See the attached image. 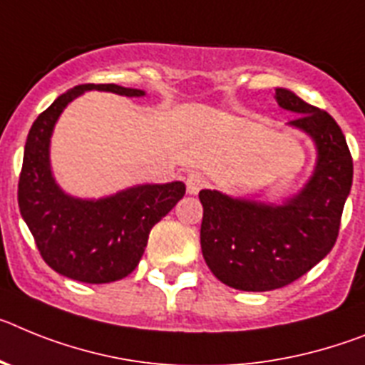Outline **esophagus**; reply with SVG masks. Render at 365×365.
<instances>
[{
	"mask_svg": "<svg viewBox=\"0 0 365 365\" xmlns=\"http://www.w3.org/2000/svg\"><path fill=\"white\" fill-rule=\"evenodd\" d=\"M205 183H207L205 182V176L202 173H198V170H192V173L187 174L185 187L189 195H198L205 187Z\"/></svg>",
	"mask_w": 365,
	"mask_h": 365,
	"instance_id": "1",
	"label": "esophagus"
}]
</instances>
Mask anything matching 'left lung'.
I'll return each mask as SVG.
<instances>
[{
    "label": "left lung",
    "mask_w": 365,
    "mask_h": 365,
    "mask_svg": "<svg viewBox=\"0 0 365 365\" xmlns=\"http://www.w3.org/2000/svg\"><path fill=\"white\" fill-rule=\"evenodd\" d=\"M275 101L297 113L290 125L314 139L312 178L283 205L200 191L202 253L222 283L244 292L283 288L332 250L353 185V158L338 123L325 110L277 88Z\"/></svg>",
    "instance_id": "left-lung-1"
}]
</instances>
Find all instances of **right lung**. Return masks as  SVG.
Returning <instances> with one entry per match:
<instances>
[{"label": "right lung", "mask_w": 365, "mask_h": 365, "mask_svg": "<svg viewBox=\"0 0 365 365\" xmlns=\"http://www.w3.org/2000/svg\"><path fill=\"white\" fill-rule=\"evenodd\" d=\"M88 90L141 97L143 90L117 84H81L36 117L27 135L18 182V205L43 261L81 283H112L135 270L154 224L185 195L183 182L135 185L101 200H81L56 185L49 141L56 119Z\"/></svg>", "instance_id": "right-lung-1"}]
</instances>
